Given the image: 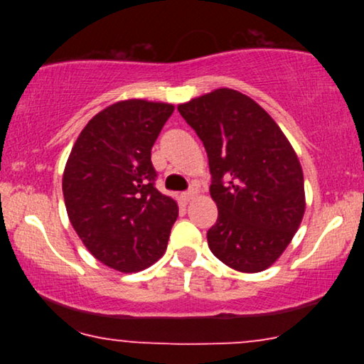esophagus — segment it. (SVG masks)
<instances>
[{
  "label": "esophagus",
  "instance_id": "34e87169",
  "mask_svg": "<svg viewBox=\"0 0 364 364\" xmlns=\"http://www.w3.org/2000/svg\"><path fill=\"white\" fill-rule=\"evenodd\" d=\"M193 197H197V188H191V191H187V192H183V193H181V198L183 202H191Z\"/></svg>",
  "mask_w": 364,
  "mask_h": 364
}]
</instances>
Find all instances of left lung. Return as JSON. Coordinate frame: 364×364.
<instances>
[{
  "instance_id": "8db88e82",
  "label": "left lung",
  "mask_w": 364,
  "mask_h": 364,
  "mask_svg": "<svg viewBox=\"0 0 364 364\" xmlns=\"http://www.w3.org/2000/svg\"><path fill=\"white\" fill-rule=\"evenodd\" d=\"M207 151L218 218L208 248L243 273L275 263L305 215V183L295 149L252 97L220 87L177 106Z\"/></svg>"
}]
</instances>
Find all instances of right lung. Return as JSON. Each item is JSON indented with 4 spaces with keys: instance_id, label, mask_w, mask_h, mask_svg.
<instances>
[{
    "instance_id": "add662e5",
    "label": "right lung",
    "mask_w": 364,
    "mask_h": 364,
    "mask_svg": "<svg viewBox=\"0 0 364 364\" xmlns=\"http://www.w3.org/2000/svg\"><path fill=\"white\" fill-rule=\"evenodd\" d=\"M173 104L126 99L97 112L79 134L63 172L69 222L104 265L136 273L167 248L178 207L159 192L151 149Z\"/></svg>"
}]
</instances>
